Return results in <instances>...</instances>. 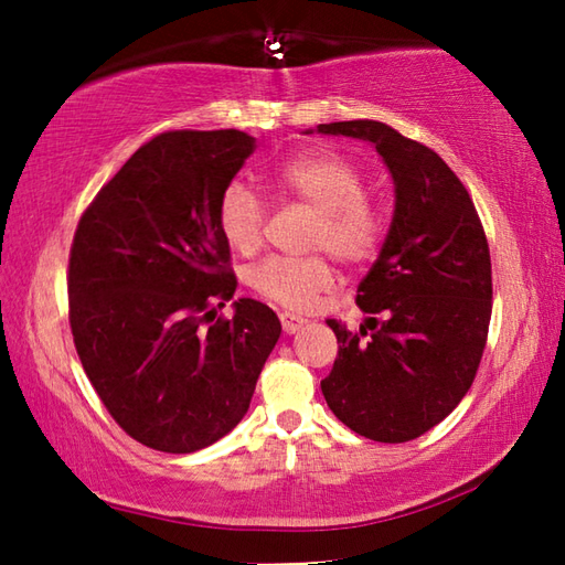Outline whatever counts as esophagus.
I'll return each instance as SVG.
<instances>
[{
	"mask_svg": "<svg viewBox=\"0 0 565 565\" xmlns=\"http://www.w3.org/2000/svg\"><path fill=\"white\" fill-rule=\"evenodd\" d=\"M279 320H281V328L286 334H296L306 326V320L301 316H294V313H281Z\"/></svg>",
	"mask_w": 565,
	"mask_h": 565,
	"instance_id": "obj_1",
	"label": "esophagus"
}]
</instances>
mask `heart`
<instances>
[{"label": "heart", "instance_id": "b5f03b06", "mask_svg": "<svg viewBox=\"0 0 565 565\" xmlns=\"http://www.w3.org/2000/svg\"><path fill=\"white\" fill-rule=\"evenodd\" d=\"M271 182L284 196L303 201L318 211L310 247L328 249L344 264L366 262L374 255L383 223L379 211L364 199V174L356 164L338 152H308L276 167ZM215 223L227 247L249 255L262 243L267 206L247 182L233 179L221 191ZM245 281L252 291L276 306L306 310L320 291L330 289L334 271L320 255H274L252 264Z\"/></svg>", "mask_w": 565, "mask_h": 565}]
</instances>
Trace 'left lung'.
<instances>
[{"label":"left lung","instance_id":"8db88e82","mask_svg":"<svg viewBox=\"0 0 565 565\" xmlns=\"http://www.w3.org/2000/svg\"><path fill=\"white\" fill-rule=\"evenodd\" d=\"M366 140L393 179V218L356 289L371 326L330 318L338 359L320 381L334 417L374 441H411L471 388L490 326V252L471 196L435 150L379 121L320 124ZM313 134V130H306Z\"/></svg>","mask_w":565,"mask_h":565}]
</instances>
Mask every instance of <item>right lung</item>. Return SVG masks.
Here are the masks:
<instances>
[{"mask_svg":"<svg viewBox=\"0 0 565 565\" xmlns=\"http://www.w3.org/2000/svg\"><path fill=\"white\" fill-rule=\"evenodd\" d=\"M243 130H170L134 152L84 211L70 252V328L84 374L136 441L191 454L245 417L281 334L237 298L215 209L255 152Z\"/></svg>","mask_w":565,"mask_h":565,"instance_id":"add662e5","label":"right lung"}]
</instances>
